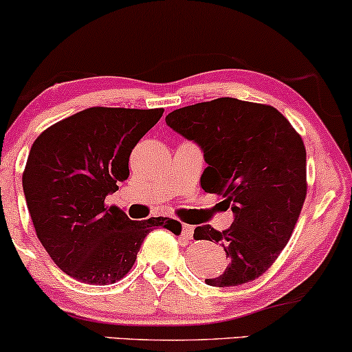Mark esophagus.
Here are the masks:
<instances>
[{
  "label": "esophagus",
  "instance_id": "1",
  "mask_svg": "<svg viewBox=\"0 0 352 352\" xmlns=\"http://www.w3.org/2000/svg\"><path fill=\"white\" fill-rule=\"evenodd\" d=\"M182 234H184L185 238H192L193 226H190V224H182Z\"/></svg>",
  "mask_w": 352,
  "mask_h": 352
}]
</instances>
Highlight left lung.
<instances>
[{
    "instance_id": "left-lung-1",
    "label": "left lung",
    "mask_w": 352,
    "mask_h": 352,
    "mask_svg": "<svg viewBox=\"0 0 352 352\" xmlns=\"http://www.w3.org/2000/svg\"><path fill=\"white\" fill-rule=\"evenodd\" d=\"M168 128L193 141L208 167L201 188L224 198L234 221L217 231L195 230V239L223 245L228 267L206 278L213 287L256 280L289 243L307 197V151L300 134L269 104L218 98L165 116Z\"/></svg>"
}]
</instances>
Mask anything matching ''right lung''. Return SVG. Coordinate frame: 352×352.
I'll use <instances>...</instances> for the list:
<instances>
[{
	"label": "right lung",
	"instance_id": "obj_1",
	"mask_svg": "<svg viewBox=\"0 0 352 352\" xmlns=\"http://www.w3.org/2000/svg\"><path fill=\"white\" fill-rule=\"evenodd\" d=\"M164 109L88 108L55 122L36 139L23 190L36 234L52 261L90 285L118 282L134 265L155 226L177 231L170 218L131 221L104 198L129 177V155Z\"/></svg>",
	"mask_w": 352,
	"mask_h": 352
}]
</instances>
